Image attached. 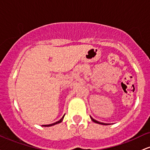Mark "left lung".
I'll return each mask as SVG.
<instances>
[{"mask_svg": "<svg viewBox=\"0 0 150 150\" xmlns=\"http://www.w3.org/2000/svg\"><path fill=\"white\" fill-rule=\"evenodd\" d=\"M90 118H91V120H93L94 122H95V123H98V124H100V125H107L106 124H105V123H103V122H98V121H97V120H94L93 117H90Z\"/></svg>", "mask_w": 150, "mask_h": 150, "instance_id": "obj_1", "label": "left lung"}]
</instances>
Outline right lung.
I'll use <instances>...</instances> for the list:
<instances>
[{
    "label": "right lung",
    "mask_w": 150,
    "mask_h": 150,
    "mask_svg": "<svg viewBox=\"0 0 150 150\" xmlns=\"http://www.w3.org/2000/svg\"><path fill=\"white\" fill-rule=\"evenodd\" d=\"M64 116H65V115H64ZM64 116L62 117L60 120L56 122H54V123H52V124H50V125H43V126L44 127H50V126H52V125H56V124H58V123H60L62 121V120H63Z\"/></svg>",
    "instance_id": "1"
}]
</instances>
